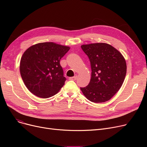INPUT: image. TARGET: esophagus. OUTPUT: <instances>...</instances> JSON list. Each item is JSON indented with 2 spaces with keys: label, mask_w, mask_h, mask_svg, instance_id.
Wrapping results in <instances>:
<instances>
[{
  "label": "esophagus",
  "mask_w": 147,
  "mask_h": 147,
  "mask_svg": "<svg viewBox=\"0 0 147 147\" xmlns=\"http://www.w3.org/2000/svg\"><path fill=\"white\" fill-rule=\"evenodd\" d=\"M77 78H78V76H75L74 77H72V78H69V80H76L77 79Z\"/></svg>",
  "instance_id": "esophagus-1"
}]
</instances>
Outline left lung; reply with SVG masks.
<instances>
[{
    "label": "left lung",
    "mask_w": 147,
    "mask_h": 147,
    "mask_svg": "<svg viewBox=\"0 0 147 147\" xmlns=\"http://www.w3.org/2000/svg\"><path fill=\"white\" fill-rule=\"evenodd\" d=\"M81 48L88 55L91 66L90 81L80 88L90 101L104 102L110 100L121 87L126 74V63L122 54L105 43L83 45Z\"/></svg>",
    "instance_id": "left-lung-1"
}]
</instances>
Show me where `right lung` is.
<instances>
[{
	"label": "right lung",
	"mask_w": 147,
	"mask_h": 147,
	"mask_svg": "<svg viewBox=\"0 0 147 147\" xmlns=\"http://www.w3.org/2000/svg\"><path fill=\"white\" fill-rule=\"evenodd\" d=\"M69 49L53 42H43L32 45L24 52L20 70L30 92L42 98L58 93L66 80L60 59Z\"/></svg>",
	"instance_id": "1"
}]
</instances>
